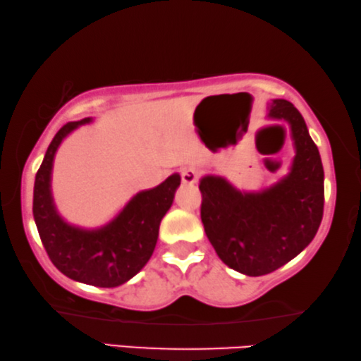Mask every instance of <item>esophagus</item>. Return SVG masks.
<instances>
[{"mask_svg":"<svg viewBox=\"0 0 361 361\" xmlns=\"http://www.w3.org/2000/svg\"><path fill=\"white\" fill-rule=\"evenodd\" d=\"M200 174H202V171H200L198 168H195V166L184 168V169H182V173H180L182 182H184V184H188V185L197 184L198 179H200Z\"/></svg>","mask_w":361,"mask_h":361,"instance_id":"1","label":"esophagus"}]
</instances>
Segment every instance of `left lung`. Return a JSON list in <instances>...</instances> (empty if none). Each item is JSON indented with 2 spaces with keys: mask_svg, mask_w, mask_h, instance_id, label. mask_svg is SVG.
<instances>
[{
  "mask_svg": "<svg viewBox=\"0 0 361 361\" xmlns=\"http://www.w3.org/2000/svg\"><path fill=\"white\" fill-rule=\"evenodd\" d=\"M269 116L291 128L296 157L288 176L262 192H240L219 176L200 180L206 236L224 264L247 276L267 275L296 257L323 217V164L302 115L275 99Z\"/></svg>",
  "mask_w": 361,
  "mask_h": 361,
  "instance_id": "obj_1",
  "label": "left lung"
}]
</instances>
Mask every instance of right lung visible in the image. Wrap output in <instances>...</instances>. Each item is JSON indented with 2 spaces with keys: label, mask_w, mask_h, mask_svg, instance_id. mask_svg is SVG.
Here are the masks:
<instances>
[{
  "label": "right lung",
  "mask_w": 361,
  "mask_h": 361,
  "mask_svg": "<svg viewBox=\"0 0 361 361\" xmlns=\"http://www.w3.org/2000/svg\"><path fill=\"white\" fill-rule=\"evenodd\" d=\"M91 121L92 118H82L67 123L47 147L35 177L33 217L47 256L65 276L91 286L115 288L131 280L149 262L159 222L174 202L180 176L176 173L158 187L134 195L104 227L90 230L65 222L51 193L52 161L62 140Z\"/></svg>",
  "instance_id": "obj_1"
}]
</instances>
